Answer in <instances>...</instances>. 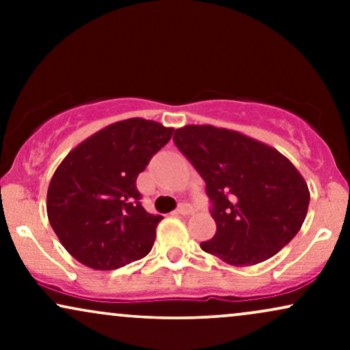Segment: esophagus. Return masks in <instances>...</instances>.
Listing matches in <instances>:
<instances>
[{"instance_id": "obj_1", "label": "esophagus", "mask_w": 350, "mask_h": 350, "mask_svg": "<svg viewBox=\"0 0 350 350\" xmlns=\"http://www.w3.org/2000/svg\"><path fill=\"white\" fill-rule=\"evenodd\" d=\"M192 212H194V208H192L191 204H187V202H183L178 207V214H180V215H189V214H192Z\"/></svg>"}]
</instances>
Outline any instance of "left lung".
Here are the masks:
<instances>
[{"label":"left lung","instance_id":"obj_1","mask_svg":"<svg viewBox=\"0 0 350 350\" xmlns=\"http://www.w3.org/2000/svg\"><path fill=\"white\" fill-rule=\"evenodd\" d=\"M179 151L206 180L217 232L200 248L234 267L276 255L298 234L309 189L275 148L239 131L186 124L174 133Z\"/></svg>","mask_w":350,"mask_h":350}]
</instances>
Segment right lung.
<instances>
[{
  "instance_id": "obj_1",
  "label": "right lung",
  "mask_w": 350,
  "mask_h": 350,
  "mask_svg": "<svg viewBox=\"0 0 350 350\" xmlns=\"http://www.w3.org/2000/svg\"><path fill=\"white\" fill-rule=\"evenodd\" d=\"M144 118L108 124L64 158L47 189V217L67 252L94 270H116L151 252L161 215L144 211L136 178L171 139Z\"/></svg>"
}]
</instances>
